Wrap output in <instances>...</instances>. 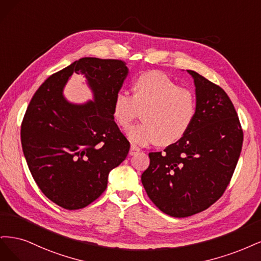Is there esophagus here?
<instances>
[{"label": "esophagus", "mask_w": 261, "mask_h": 261, "mask_svg": "<svg viewBox=\"0 0 261 261\" xmlns=\"http://www.w3.org/2000/svg\"><path fill=\"white\" fill-rule=\"evenodd\" d=\"M139 148L138 147H134V146H131V148H130V152H129V154L131 155V156H133V155H136L138 152H139Z\"/></svg>", "instance_id": "obj_1"}]
</instances>
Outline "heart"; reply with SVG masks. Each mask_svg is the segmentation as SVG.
I'll return each mask as SVG.
<instances>
[{
	"mask_svg": "<svg viewBox=\"0 0 261 261\" xmlns=\"http://www.w3.org/2000/svg\"><path fill=\"white\" fill-rule=\"evenodd\" d=\"M139 109L143 123L133 125L127 136L136 146L157 143L167 146L180 141L191 129L197 112L194 92L179 87L161 71H146L133 82V95L119 91L113 100V118L125 129L137 118Z\"/></svg>",
	"mask_w": 261,
	"mask_h": 261,
	"instance_id": "heart-1",
	"label": "heart"
}]
</instances>
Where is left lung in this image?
I'll return each instance as SVG.
<instances>
[{"label":"left lung","mask_w":261,"mask_h":261,"mask_svg":"<svg viewBox=\"0 0 261 261\" xmlns=\"http://www.w3.org/2000/svg\"><path fill=\"white\" fill-rule=\"evenodd\" d=\"M194 79L197 112L191 129L164 152L149 153L141 180L163 213L184 218L203 212L229 186L243 144L237 111L223 89L199 73Z\"/></svg>","instance_id":"8db88e82"}]
</instances>
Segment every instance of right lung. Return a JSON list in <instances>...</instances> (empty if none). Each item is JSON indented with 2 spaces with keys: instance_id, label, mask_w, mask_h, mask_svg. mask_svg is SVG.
<instances>
[{
  "instance_id": "right-lung-1",
  "label": "right lung",
  "mask_w": 261,
  "mask_h": 261,
  "mask_svg": "<svg viewBox=\"0 0 261 261\" xmlns=\"http://www.w3.org/2000/svg\"><path fill=\"white\" fill-rule=\"evenodd\" d=\"M119 60L83 57L49 75L21 123L22 152L42 193L65 209L85 208L107 188L130 143L113 118V100L128 74ZM72 73L86 77L94 100L69 103L62 90Z\"/></svg>"
}]
</instances>
